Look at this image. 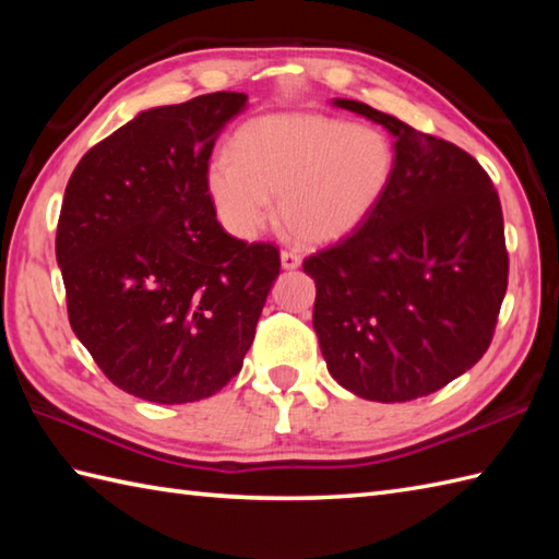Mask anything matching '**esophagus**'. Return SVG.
<instances>
[{
  "mask_svg": "<svg viewBox=\"0 0 559 559\" xmlns=\"http://www.w3.org/2000/svg\"><path fill=\"white\" fill-rule=\"evenodd\" d=\"M302 264V257L300 254H295V252H288V249H283L281 252V266L286 269V271H293V269H298Z\"/></svg>",
  "mask_w": 559,
  "mask_h": 559,
  "instance_id": "esophagus-1",
  "label": "esophagus"
}]
</instances>
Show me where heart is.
I'll use <instances>...</instances> for the list:
<instances>
[{
    "instance_id": "obj_1",
    "label": "heart",
    "mask_w": 559,
    "mask_h": 559,
    "mask_svg": "<svg viewBox=\"0 0 559 559\" xmlns=\"http://www.w3.org/2000/svg\"><path fill=\"white\" fill-rule=\"evenodd\" d=\"M230 156L211 160L206 185L225 230L252 240L278 199V221L302 245L346 240L394 180L396 151L374 127L283 112L247 122Z\"/></svg>"
}]
</instances>
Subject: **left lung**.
<instances>
[{
  "label": "left lung",
  "mask_w": 559,
  "mask_h": 559,
  "mask_svg": "<svg viewBox=\"0 0 559 559\" xmlns=\"http://www.w3.org/2000/svg\"><path fill=\"white\" fill-rule=\"evenodd\" d=\"M394 136L384 199L346 240L305 259L331 377L355 396L432 394L488 350L507 293L500 197L480 163L370 105L334 98Z\"/></svg>",
  "instance_id": "left-lung-1"
}]
</instances>
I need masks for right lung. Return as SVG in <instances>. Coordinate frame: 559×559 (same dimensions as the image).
Instances as JSON below:
<instances>
[{
    "label": "right lung",
    "instance_id": "add662e5",
    "mask_svg": "<svg viewBox=\"0 0 559 559\" xmlns=\"http://www.w3.org/2000/svg\"><path fill=\"white\" fill-rule=\"evenodd\" d=\"M245 108V93L218 91L144 110L69 177L55 242L69 324L136 399L221 391L278 278V249L225 233L206 185L213 144Z\"/></svg>",
    "mask_w": 559,
    "mask_h": 559
}]
</instances>
